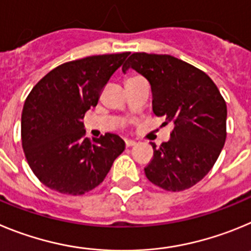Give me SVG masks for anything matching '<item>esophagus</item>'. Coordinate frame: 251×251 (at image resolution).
Returning <instances> with one entry per match:
<instances>
[{
  "label": "esophagus",
  "mask_w": 251,
  "mask_h": 251,
  "mask_svg": "<svg viewBox=\"0 0 251 251\" xmlns=\"http://www.w3.org/2000/svg\"><path fill=\"white\" fill-rule=\"evenodd\" d=\"M125 144H126V146H127V148H130V146L136 145V141H134V140H130V139H126Z\"/></svg>",
  "instance_id": "1"
}]
</instances>
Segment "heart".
<instances>
[{"mask_svg": "<svg viewBox=\"0 0 251 251\" xmlns=\"http://www.w3.org/2000/svg\"><path fill=\"white\" fill-rule=\"evenodd\" d=\"M134 77H137V76H134ZM134 77H130V78H127V80H131V78H134ZM126 80V81H127Z\"/></svg>", "mask_w": 251, "mask_h": 251, "instance_id": "heart-1", "label": "heart"}]
</instances>
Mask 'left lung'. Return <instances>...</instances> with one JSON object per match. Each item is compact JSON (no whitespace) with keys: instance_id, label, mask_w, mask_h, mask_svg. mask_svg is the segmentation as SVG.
Instances as JSON below:
<instances>
[{"instance_id":"obj_1","label":"left lung","mask_w":251,"mask_h":251,"mask_svg":"<svg viewBox=\"0 0 251 251\" xmlns=\"http://www.w3.org/2000/svg\"><path fill=\"white\" fill-rule=\"evenodd\" d=\"M134 69L150 82L152 111L174 124L170 140L145 168L152 184L168 191L194 186L211 170L226 139V102L201 70L170 55L135 52L123 71Z\"/></svg>"}]
</instances>
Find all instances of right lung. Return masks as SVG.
I'll return each mask as SVG.
<instances>
[{"label":"right lung","mask_w":251,"mask_h":251,"mask_svg":"<svg viewBox=\"0 0 251 251\" xmlns=\"http://www.w3.org/2000/svg\"><path fill=\"white\" fill-rule=\"evenodd\" d=\"M130 52L89 56L50 71L25 101L21 139L37 179L52 190L82 195L100 185L125 150L116 134L90 141L83 117Z\"/></svg>","instance_id":"right-lung-1"}]
</instances>
